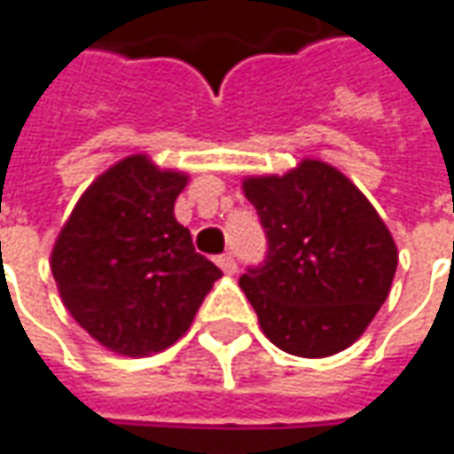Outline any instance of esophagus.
<instances>
[{
	"label": "esophagus",
	"instance_id": "1",
	"mask_svg": "<svg viewBox=\"0 0 454 454\" xmlns=\"http://www.w3.org/2000/svg\"><path fill=\"white\" fill-rule=\"evenodd\" d=\"M215 263L226 271V274H236V269H239V263H236V258L231 256V254H221V256L215 258Z\"/></svg>",
	"mask_w": 454,
	"mask_h": 454
}]
</instances>
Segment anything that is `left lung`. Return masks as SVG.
Masks as SVG:
<instances>
[{
	"label": "left lung",
	"mask_w": 454,
	"mask_h": 454,
	"mask_svg": "<svg viewBox=\"0 0 454 454\" xmlns=\"http://www.w3.org/2000/svg\"><path fill=\"white\" fill-rule=\"evenodd\" d=\"M243 193L266 233V256L239 278L263 334L296 356L354 344L387 301L397 246L352 180L319 160L248 178Z\"/></svg>",
	"instance_id": "8db88e82"
}]
</instances>
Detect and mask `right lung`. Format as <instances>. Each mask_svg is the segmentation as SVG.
<instances>
[{"instance_id": "1", "label": "right lung", "mask_w": 454, "mask_h": 454, "mask_svg": "<svg viewBox=\"0 0 454 454\" xmlns=\"http://www.w3.org/2000/svg\"><path fill=\"white\" fill-rule=\"evenodd\" d=\"M185 180L145 155L125 158L87 188L57 239L59 296L87 334L113 352H163L188 332L221 278L173 215Z\"/></svg>"}]
</instances>
